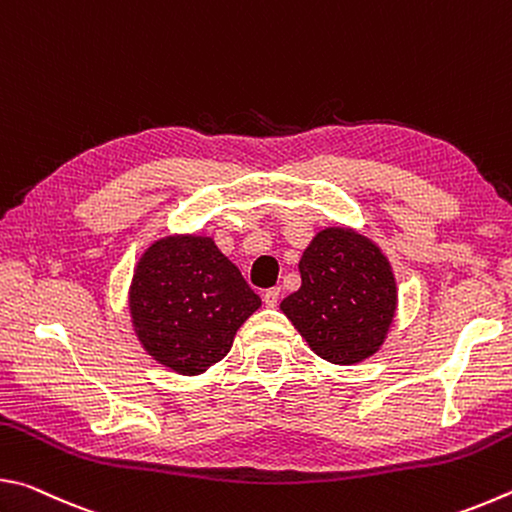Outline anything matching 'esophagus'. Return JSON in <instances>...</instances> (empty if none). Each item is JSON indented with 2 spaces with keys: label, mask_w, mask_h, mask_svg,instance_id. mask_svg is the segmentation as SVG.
<instances>
[{
  "label": "esophagus",
  "mask_w": 512,
  "mask_h": 512,
  "mask_svg": "<svg viewBox=\"0 0 512 512\" xmlns=\"http://www.w3.org/2000/svg\"><path fill=\"white\" fill-rule=\"evenodd\" d=\"M277 300H280V287H273V289L264 291V305L266 307H277Z\"/></svg>",
  "instance_id": "esophagus-1"
}]
</instances>
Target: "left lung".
I'll return each instance as SVG.
<instances>
[{"label":"left lung","mask_w":512,"mask_h":512,"mask_svg":"<svg viewBox=\"0 0 512 512\" xmlns=\"http://www.w3.org/2000/svg\"><path fill=\"white\" fill-rule=\"evenodd\" d=\"M302 284L280 309L309 348L339 366L379 350L393 323L397 289L388 259L354 230L327 228L300 259Z\"/></svg>","instance_id":"8db88e82"}]
</instances>
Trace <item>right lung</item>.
<instances>
[{
	"instance_id": "right-lung-1",
	"label": "right lung",
	"mask_w": 512,
	"mask_h": 512,
	"mask_svg": "<svg viewBox=\"0 0 512 512\" xmlns=\"http://www.w3.org/2000/svg\"><path fill=\"white\" fill-rule=\"evenodd\" d=\"M259 305L210 237L155 241L133 275L135 332L155 361L180 375H198L221 361Z\"/></svg>"
}]
</instances>
